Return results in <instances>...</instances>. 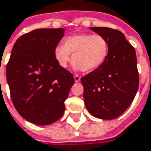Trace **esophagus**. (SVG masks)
I'll return each instance as SVG.
<instances>
[{"label":"esophagus","mask_w":151,"mask_h":151,"mask_svg":"<svg viewBox=\"0 0 151 151\" xmlns=\"http://www.w3.org/2000/svg\"><path fill=\"white\" fill-rule=\"evenodd\" d=\"M74 80H75L76 82H78L81 80V78L78 75H74Z\"/></svg>","instance_id":"34e87169"}]
</instances>
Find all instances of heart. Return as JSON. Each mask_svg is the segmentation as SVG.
<instances>
[{"label":"heart","instance_id":"heart-1","mask_svg":"<svg viewBox=\"0 0 151 151\" xmlns=\"http://www.w3.org/2000/svg\"><path fill=\"white\" fill-rule=\"evenodd\" d=\"M109 50V42L102 35L81 33L66 37L64 45H58L54 58L60 66L66 68L72 55L73 70L92 72L106 61Z\"/></svg>","mask_w":151,"mask_h":151}]
</instances>
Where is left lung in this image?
Here are the masks:
<instances>
[{"label":"left lung","mask_w":151,"mask_h":151,"mask_svg":"<svg viewBox=\"0 0 151 151\" xmlns=\"http://www.w3.org/2000/svg\"><path fill=\"white\" fill-rule=\"evenodd\" d=\"M90 29L107 39L110 50L101 66L81 78L85 105L93 117L112 120L127 110L138 91L136 53L120 31L107 27Z\"/></svg>","instance_id":"8db88e82"}]
</instances>
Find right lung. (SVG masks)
Masks as SVG:
<instances>
[{"instance_id":"right-lung-1","label":"right lung","mask_w":151,"mask_h":151,"mask_svg":"<svg viewBox=\"0 0 151 151\" xmlns=\"http://www.w3.org/2000/svg\"><path fill=\"white\" fill-rule=\"evenodd\" d=\"M64 29H39L19 37L6 67L11 98L19 114L31 123L58 121L74 84L72 73L58 64L54 49Z\"/></svg>"}]
</instances>
